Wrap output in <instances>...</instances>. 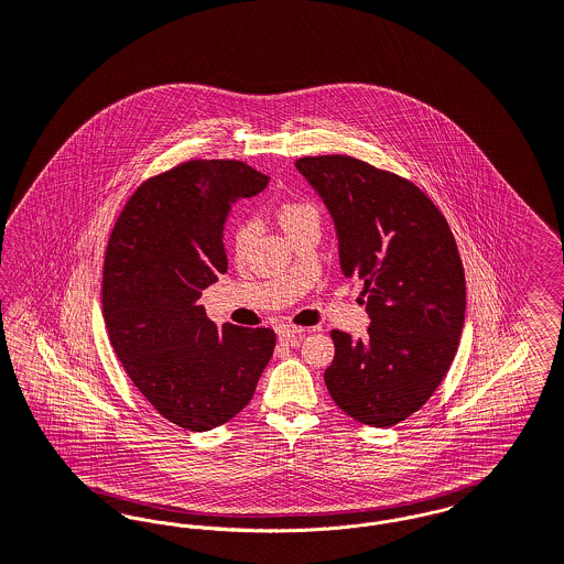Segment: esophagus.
Segmentation results:
<instances>
[{
  "label": "esophagus",
  "instance_id": "34e87169",
  "mask_svg": "<svg viewBox=\"0 0 564 564\" xmlns=\"http://www.w3.org/2000/svg\"><path fill=\"white\" fill-rule=\"evenodd\" d=\"M276 334H279V340H283V343H290V345H299L300 338L304 336V328H299V326H288V324H283V326H279V328H276Z\"/></svg>",
  "mask_w": 564,
  "mask_h": 564
}]
</instances>
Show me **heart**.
<instances>
[{
    "mask_svg": "<svg viewBox=\"0 0 564 564\" xmlns=\"http://www.w3.org/2000/svg\"><path fill=\"white\" fill-rule=\"evenodd\" d=\"M274 215L288 236H292L306 224H319V213H317L315 204L308 199H283L276 206ZM256 236H258V226L253 221L242 219V221L234 224L228 234V240H230V249H232L236 260H245L249 256V251L256 242Z\"/></svg>",
    "mask_w": 564,
    "mask_h": 564,
    "instance_id": "heart-1",
    "label": "heart"
}]
</instances>
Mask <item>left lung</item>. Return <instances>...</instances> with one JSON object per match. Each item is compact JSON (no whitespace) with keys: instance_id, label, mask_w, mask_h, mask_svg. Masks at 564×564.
<instances>
[{"instance_id":"8db88e82","label":"left lung","mask_w":564,"mask_h":564,"mask_svg":"<svg viewBox=\"0 0 564 564\" xmlns=\"http://www.w3.org/2000/svg\"><path fill=\"white\" fill-rule=\"evenodd\" d=\"M330 210L345 276L365 283V338L332 330L324 379L354 420L390 429L434 394L458 351L464 268L447 219L415 183L349 155L300 158Z\"/></svg>"}]
</instances>
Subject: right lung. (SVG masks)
Masks as SVG:
<instances>
[{
    "mask_svg": "<svg viewBox=\"0 0 564 564\" xmlns=\"http://www.w3.org/2000/svg\"><path fill=\"white\" fill-rule=\"evenodd\" d=\"M265 185L245 162H183L133 192L108 238L101 311L112 349L138 392L178 429L232 420L272 358L274 330L219 328L198 304L228 270L221 230L234 199Z\"/></svg>",
    "mask_w": 564,
    "mask_h": 564,
    "instance_id": "add662e5",
    "label": "right lung"
}]
</instances>
